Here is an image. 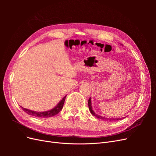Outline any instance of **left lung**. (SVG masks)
<instances>
[{
    "label": "left lung",
    "instance_id": "obj_1",
    "mask_svg": "<svg viewBox=\"0 0 156 156\" xmlns=\"http://www.w3.org/2000/svg\"><path fill=\"white\" fill-rule=\"evenodd\" d=\"M88 107H89V110L90 111L91 114L94 116H95L96 117H97L98 119H100L101 120H111V121H116V120H122V119H124V118H119V119H108V118H105V117H103V116H100V115H96L95 112H94L92 110V105H91V100H90V98H89L88 100Z\"/></svg>",
    "mask_w": 156,
    "mask_h": 156
}]
</instances>
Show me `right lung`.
<instances>
[{
  "instance_id": "right-lung-1",
  "label": "right lung",
  "mask_w": 156,
  "mask_h": 156,
  "mask_svg": "<svg viewBox=\"0 0 156 156\" xmlns=\"http://www.w3.org/2000/svg\"><path fill=\"white\" fill-rule=\"evenodd\" d=\"M66 97V96H65L54 108H53V109H51L50 111H48L39 112H35V111H30L29 109H27V108H23V107H21V108L23 111H24L26 113H27V114L29 115L34 116L36 117H40V118H49V117H51V116H53L56 115H57L58 113L61 110H62V108L64 105V103Z\"/></svg>"
}]
</instances>
